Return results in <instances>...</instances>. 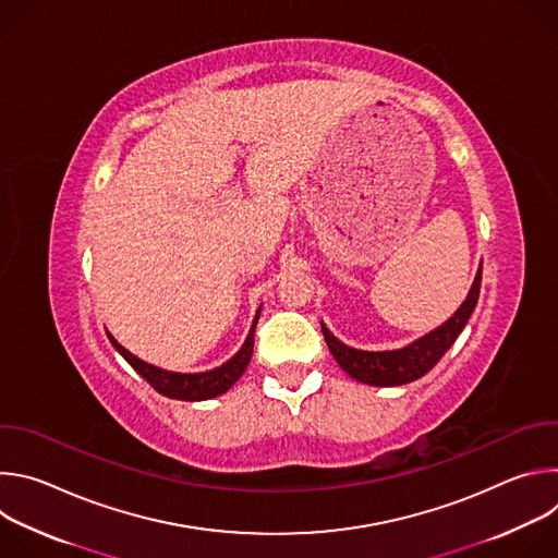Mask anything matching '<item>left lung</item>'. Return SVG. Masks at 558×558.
I'll list each match as a JSON object with an SVG mask.
<instances>
[{
  "mask_svg": "<svg viewBox=\"0 0 558 558\" xmlns=\"http://www.w3.org/2000/svg\"><path fill=\"white\" fill-rule=\"evenodd\" d=\"M480 289H482V269L476 274L468 298L454 311L450 320L404 349L360 351L342 344L325 325H323V333L336 362L357 381H364L371 386L409 384L426 375L441 360V355L452 347L457 336L463 331L470 313L474 311L476 300H480Z\"/></svg>",
  "mask_w": 558,
  "mask_h": 558,
  "instance_id": "obj_1",
  "label": "left lung"
}]
</instances>
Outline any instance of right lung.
Returning <instances> with one entry per match:
<instances>
[{"label": "right lung", "mask_w": 558, "mask_h": 558, "mask_svg": "<svg viewBox=\"0 0 558 558\" xmlns=\"http://www.w3.org/2000/svg\"><path fill=\"white\" fill-rule=\"evenodd\" d=\"M258 323V320H256ZM256 323L243 344V349L238 351L229 362L211 368V371H201V373H177V371H166L158 368L154 364H147L143 360H138L136 355H132L128 349H123L112 336L110 342L114 344V349L128 360V364L161 395L166 397H174V400H187V402H198V400H209V397L222 395L225 390H229L238 377H241L252 360L254 353V331H256Z\"/></svg>", "instance_id": "right-lung-1"}]
</instances>
